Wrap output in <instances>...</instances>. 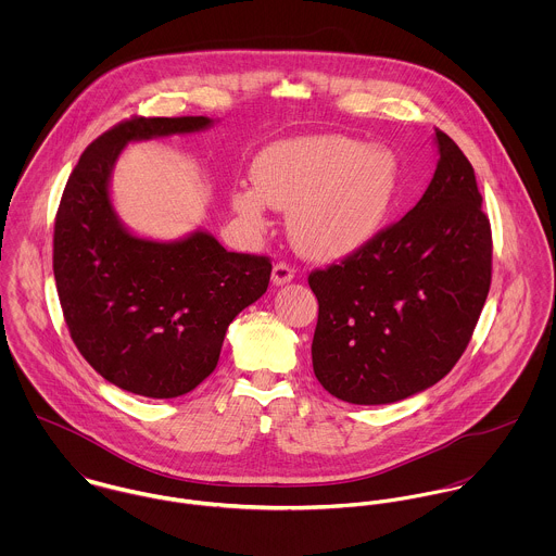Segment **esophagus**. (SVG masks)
Here are the masks:
<instances>
[{"mask_svg": "<svg viewBox=\"0 0 556 556\" xmlns=\"http://www.w3.org/2000/svg\"><path fill=\"white\" fill-rule=\"evenodd\" d=\"M293 278H295V271H293L291 265H287V263H276V265H274V269H271V282H274L276 287H282V285L291 282Z\"/></svg>", "mask_w": 556, "mask_h": 556, "instance_id": "esophagus-1", "label": "esophagus"}]
</instances>
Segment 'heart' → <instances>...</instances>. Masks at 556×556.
Segmentation results:
<instances>
[{
	"label": "heart",
	"instance_id": "1",
	"mask_svg": "<svg viewBox=\"0 0 556 556\" xmlns=\"http://www.w3.org/2000/svg\"><path fill=\"white\" fill-rule=\"evenodd\" d=\"M252 184L231 192V207L254 231L267 205L287 214L295 250L333 261L362 250L383 229L400 192V159L386 146L340 135H306L263 148L250 166Z\"/></svg>",
	"mask_w": 556,
	"mask_h": 556
}]
</instances>
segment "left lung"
<instances>
[{
    "label": "left lung",
    "mask_w": 556,
    "mask_h": 556,
    "mask_svg": "<svg viewBox=\"0 0 556 556\" xmlns=\"http://www.w3.org/2000/svg\"><path fill=\"white\" fill-rule=\"evenodd\" d=\"M437 170L417 205L342 263L311 274L313 368L351 404H390L439 383L465 353L490 289L492 236L476 170L434 132Z\"/></svg>",
    "instance_id": "left-lung-1"
}]
</instances>
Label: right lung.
<instances>
[{
  "label": "right lung",
  "mask_w": 556,
  "mask_h": 556,
  "mask_svg": "<svg viewBox=\"0 0 556 556\" xmlns=\"http://www.w3.org/2000/svg\"><path fill=\"white\" fill-rule=\"evenodd\" d=\"M214 122L135 117L111 128L83 152L58 210L53 271L71 336L100 377L137 396H184L203 383L231 320L269 285L265 256L229 252L203 229L141 238L115 212L111 177L128 143Z\"/></svg>",
  "instance_id": "obj_1"
}]
</instances>
